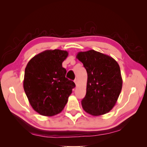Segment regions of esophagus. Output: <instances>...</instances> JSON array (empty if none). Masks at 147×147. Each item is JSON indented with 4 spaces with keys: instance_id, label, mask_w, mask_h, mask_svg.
<instances>
[{
    "instance_id": "obj_1",
    "label": "esophagus",
    "mask_w": 147,
    "mask_h": 147,
    "mask_svg": "<svg viewBox=\"0 0 147 147\" xmlns=\"http://www.w3.org/2000/svg\"><path fill=\"white\" fill-rule=\"evenodd\" d=\"M74 83H75V84H76V85H77V79H75V80H74Z\"/></svg>"
}]
</instances>
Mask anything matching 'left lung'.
<instances>
[{
    "mask_svg": "<svg viewBox=\"0 0 147 147\" xmlns=\"http://www.w3.org/2000/svg\"><path fill=\"white\" fill-rule=\"evenodd\" d=\"M77 58L88 75L86 94L82 100L83 110L92 116L109 113L122 89L119 64L113 57L93 50L78 52Z\"/></svg>",
    "mask_w": 147,
    "mask_h": 147,
    "instance_id": "8db88e82",
    "label": "left lung"
}]
</instances>
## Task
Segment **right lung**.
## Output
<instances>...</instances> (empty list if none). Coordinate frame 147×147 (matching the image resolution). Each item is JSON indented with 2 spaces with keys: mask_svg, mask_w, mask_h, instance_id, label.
I'll list each match as a JSON object with an SVG mask.
<instances>
[{
  "mask_svg": "<svg viewBox=\"0 0 147 147\" xmlns=\"http://www.w3.org/2000/svg\"><path fill=\"white\" fill-rule=\"evenodd\" d=\"M67 51L45 50L31 59L25 69L24 90L33 109L43 116L61 112L75 86L65 78L62 66L68 56Z\"/></svg>",
  "mask_w": 147,
  "mask_h": 147,
  "instance_id": "1",
  "label": "right lung"
}]
</instances>
